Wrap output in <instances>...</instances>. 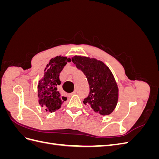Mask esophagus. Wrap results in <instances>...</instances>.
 <instances>
[{"label": "esophagus", "mask_w": 159, "mask_h": 159, "mask_svg": "<svg viewBox=\"0 0 159 159\" xmlns=\"http://www.w3.org/2000/svg\"><path fill=\"white\" fill-rule=\"evenodd\" d=\"M75 93H76V91H73V92H72V93H70V96H71V95H73L75 94Z\"/></svg>", "instance_id": "obj_1"}]
</instances>
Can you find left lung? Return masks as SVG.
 <instances>
[{"mask_svg": "<svg viewBox=\"0 0 159 159\" xmlns=\"http://www.w3.org/2000/svg\"><path fill=\"white\" fill-rule=\"evenodd\" d=\"M71 61L85 75L89 85V93L84 103L93 111L105 116L117 106L119 88L111 71L103 61L89 57L75 56Z\"/></svg>", "mask_w": 159, "mask_h": 159, "instance_id": "obj_1", "label": "left lung"}]
</instances>
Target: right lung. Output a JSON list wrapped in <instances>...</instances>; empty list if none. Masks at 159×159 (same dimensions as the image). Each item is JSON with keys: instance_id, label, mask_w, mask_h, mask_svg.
Listing matches in <instances>:
<instances>
[{"instance_id": "add662e5", "label": "right lung", "mask_w": 159, "mask_h": 159, "mask_svg": "<svg viewBox=\"0 0 159 159\" xmlns=\"http://www.w3.org/2000/svg\"><path fill=\"white\" fill-rule=\"evenodd\" d=\"M71 61V58L66 56H59L53 57L47 64L42 78L38 81V103L48 112H55L67 100V98L61 96L57 89V86L61 84L60 72L67 62Z\"/></svg>"}]
</instances>
